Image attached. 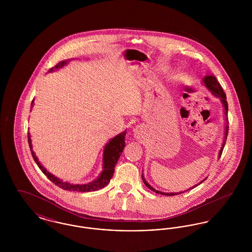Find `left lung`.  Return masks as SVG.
<instances>
[{"instance_id": "left-lung-1", "label": "left lung", "mask_w": 252, "mask_h": 252, "mask_svg": "<svg viewBox=\"0 0 252 252\" xmlns=\"http://www.w3.org/2000/svg\"><path fill=\"white\" fill-rule=\"evenodd\" d=\"M203 82L205 86L210 90V92L214 94V95L216 96V97H218V98H220V100L222 101V104H223V106H224V108H225V115H227L228 114V102H227V97H226V94L224 93V91H223V89H222V87L220 86L219 84V82L217 81V79H216V76H214V75H206L205 77L203 78ZM227 124H228V122H227ZM228 125L226 126V133H225V140H226V138H227V135H228ZM224 144H225V141H224V143H223V145H222V148H221V150H220V152H219V156H221V154H222V151H223V147H224ZM143 180H144V183L145 184V186L147 187V188H149L151 191H153V192H157V193H160V194H164V195H177V194H180V193H182V192H159V191H157L155 190L154 188H152L147 182H146V180H144V177H143ZM203 180V181H204ZM203 181H201V182H203ZM200 182V183H201ZM197 185H195L194 187H196ZM194 187H192V188H194ZM191 188V189H192ZM191 189H188L189 191L191 190ZM187 190V191H188ZM186 191V192H187Z\"/></svg>"}]
</instances>
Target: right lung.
Listing matches in <instances>:
<instances>
[{"label":"right lung","instance_id":"1","mask_svg":"<svg viewBox=\"0 0 252 252\" xmlns=\"http://www.w3.org/2000/svg\"><path fill=\"white\" fill-rule=\"evenodd\" d=\"M67 62L66 61H61L59 64H57L55 67L50 69V72H52L54 69H58L62 67L63 65H65ZM34 99L32 100L31 106H33L34 104ZM126 131L123 132L119 135H117L116 137H114L113 139H111L108 142L105 150H104V157H103V172L101 173V175L97 178V180L88 183V184H71L69 182H63L62 180L60 179L56 178L55 176H53L52 174H50L49 172L46 171L45 168L41 166V164L39 163L38 159L36 158L35 153L33 152V150H31L32 153V157L35 160L37 166L39 169L42 171V173L48 178L49 180H51L53 183H55L57 186H59L61 189L63 190H67V191H72V192H92V191H97L99 189L104 188L105 186L108 185V182L111 180L113 174H114V167L120 158L121 154L126 146V143H125V136H126ZM28 143H29V147L30 149H32V144H31V140H30V134L28 133Z\"/></svg>","mask_w":252,"mask_h":252}]
</instances>
